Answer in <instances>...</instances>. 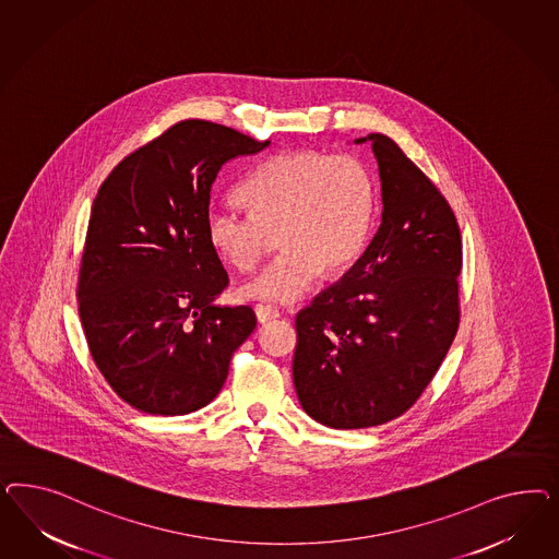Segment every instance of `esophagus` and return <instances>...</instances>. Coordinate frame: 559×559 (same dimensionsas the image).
Masks as SVG:
<instances>
[{"label":"esophagus","instance_id":"obj_1","mask_svg":"<svg viewBox=\"0 0 559 559\" xmlns=\"http://www.w3.org/2000/svg\"><path fill=\"white\" fill-rule=\"evenodd\" d=\"M254 311L260 323L272 322V320L278 318V311L274 307H269V305H255Z\"/></svg>","mask_w":559,"mask_h":559}]
</instances>
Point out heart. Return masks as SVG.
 Returning <instances> with one entry per match:
<instances>
[{
    "label": "heart",
    "instance_id": "b5f03b06",
    "mask_svg": "<svg viewBox=\"0 0 559 559\" xmlns=\"http://www.w3.org/2000/svg\"><path fill=\"white\" fill-rule=\"evenodd\" d=\"M250 215L211 209L206 236L221 260L237 272L254 271L276 234L283 250L239 299L293 304L318 274L346 271L367 246L374 219V180L353 155L288 152L266 159L239 188Z\"/></svg>",
    "mask_w": 559,
    "mask_h": 559
}]
</instances>
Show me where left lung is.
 Returning a JSON list of instances; mask_svg holds the SVG:
<instances>
[{
  "label": "left lung",
  "mask_w": 559,
  "mask_h": 559,
  "mask_svg": "<svg viewBox=\"0 0 559 559\" xmlns=\"http://www.w3.org/2000/svg\"><path fill=\"white\" fill-rule=\"evenodd\" d=\"M381 223L338 283L297 313L293 383L316 423H390L423 395L459 325L461 234L437 187L381 133Z\"/></svg>",
  "instance_id": "1"
}]
</instances>
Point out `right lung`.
Masks as SVG:
<instances>
[{
  "label": "right lung",
  "mask_w": 559,
  "mask_h": 559,
  "mask_svg": "<svg viewBox=\"0 0 559 559\" xmlns=\"http://www.w3.org/2000/svg\"><path fill=\"white\" fill-rule=\"evenodd\" d=\"M229 127L182 120L124 157L92 203L78 285L92 358L145 414L211 404L254 332L248 305H215L229 278L209 243L211 185L225 162L269 147Z\"/></svg>",
  "instance_id": "right-lung-1"
}]
</instances>
